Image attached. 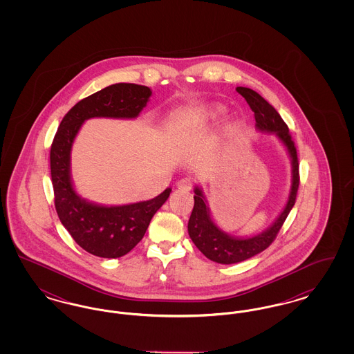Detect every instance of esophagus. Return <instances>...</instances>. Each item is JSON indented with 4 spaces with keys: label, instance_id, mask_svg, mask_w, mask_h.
I'll return each instance as SVG.
<instances>
[{
    "label": "esophagus",
    "instance_id": "1",
    "mask_svg": "<svg viewBox=\"0 0 354 354\" xmlns=\"http://www.w3.org/2000/svg\"><path fill=\"white\" fill-rule=\"evenodd\" d=\"M176 187L179 189H183V191H189L192 188V180L189 178H182L180 180H178Z\"/></svg>",
    "mask_w": 354,
    "mask_h": 354
}]
</instances>
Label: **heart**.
Masks as SVG:
<instances>
[{"label":"heart","instance_id":"1","mask_svg":"<svg viewBox=\"0 0 354 354\" xmlns=\"http://www.w3.org/2000/svg\"><path fill=\"white\" fill-rule=\"evenodd\" d=\"M223 113V107L220 106H209L201 110H191L182 114L180 122H201L203 119H215Z\"/></svg>","mask_w":354,"mask_h":354}]
</instances>
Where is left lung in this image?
Masks as SVG:
<instances>
[{"instance_id": "8db88e82", "label": "left lung", "mask_w": 354, "mask_h": 354, "mask_svg": "<svg viewBox=\"0 0 354 354\" xmlns=\"http://www.w3.org/2000/svg\"><path fill=\"white\" fill-rule=\"evenodd\" d=\"M236 90L245 98V101L252 109L257 130L276 133L279 139L284 143L292 159V187L286 208L283 209L277 220L263 234L247 239L227 235L225 232L219 230L209 216V209L204 201L202 189L199 187H195V204L188 220V234L194 244L205 257L220 264L240 263L267 250L276 239L286 221V216L289 215L292 207L295 205L297 189L300 185L297 150L295 142L292 140V136L289 134V129L286 122L274 110V107L270 106L260 94L253 91L252 88L240 86L236 87Z\"/></svg>"}]
</instances>
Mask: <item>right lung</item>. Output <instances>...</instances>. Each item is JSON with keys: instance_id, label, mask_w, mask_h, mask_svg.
Segmentation results:
<instances>
[{"instance_id": "1", "label": "right lung", "mask_w": 354, "mask_h": 354, "mask_svg": "<svg viewBox=\"0 0 354 354\" xmlns=\"http://www.w3.org/2000/svg\"><path fill=\"white\" fill-rule=\"evenodd\" d=\"M151 95L147 86L115 84L74 104L64 117L50 149L51 183L58 218L75 243L94 256L115 259L143 239L155 212L169 199L171 188L147 202L104 207L81 199L70 179V151L86 119L136 118Z\"/></svg>"}]
</instances>
